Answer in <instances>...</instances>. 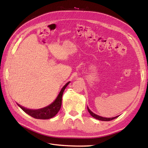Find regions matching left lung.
Returning a JSON list of instances; mask_svg holds the SVG:
<instances>
[{"instance_id":"8db88e82","label":"left lung","mask_w":148,"mask_h":148,"mask_svg":"<svg viewBox=\"0 0 148 148\" xmlns=\"http://www.w3.org/2000/svg\"><path fill=\"white\" fill-rule=\"evenodd\" d=\"M87 110H88V112H89V114H91V116L92 117H93L94 118L97 119H99V120H101V121H111L112 119H114L117 118L118 116H116V117H110V118H107V117H101V116H99L98 115H96L95 114H94L93 112H92L91 110H89V108L88 107H87Z\"/></svg>"}]
</instances>
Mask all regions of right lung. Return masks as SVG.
Segmentation results:
<instances>
[{
	"instance_id": "1",
	"label": "right lung",
	"mask_w": 148,
	"mask_h": 148,
	"mask_svg": "<svg viewBox=\"0 0 148 148\" xmlns=\"http://www.w3.org/2000/svg\"><path fill=\"white\" fill-rule=\"evenodd\" d=\"M70 82L66 84L62 87V89L60 91L59 94L56 98V99L52 102L51 104L48 105L46 107H44L43 108L38 109V110H32L26 108L21 106V105L17 104L23 110V111L27 113L29 116L34 117L36 119H48L54 117L58 113L59 110L61 109V104H62V97L63 92L66 86L69 84Z\"/></svg>"
}]
</instances>
